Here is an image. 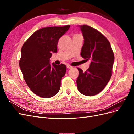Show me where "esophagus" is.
Here are the masks:
<instances>
[{
  "label": "esophagus",
  "mask_w": 134,
  "mask_h": 134,
  "mask_svg": "<svg viewBox=\"0 0 134 134\" xmlns=\"http://www.w3.org/2000/svg\"><path fill=\"white\" fill-rule=\"evenodd\" d=\"M66 67H67L68 69H71V68H72V66H71L70 65H68L66 66Z\"/></svg>",
  "instance_id": "esophagus-1"
}]
</instances>
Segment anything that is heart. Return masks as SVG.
Masks as SVG:
<instances>
[{
	"label": "heart",
	"mask_w": 134,
	"mask_h": 134,
	"mask_svg": "<svg viewBox=\"0 0 134 134\" xmlns=\"http://www.w3.org/2000/svg\"><path fill=\"white\" fill-rule=\"evenodd\" d=\"M75 36H78V35H75Z\"/></svg>",
	"instance_id": "b5f03b06"
}]
</instances>
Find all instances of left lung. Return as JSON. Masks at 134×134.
<instances>
[{
    "mask_svg": "<svg viewBox=\"0 0 134 134\" xmlns=\"http://www.w3.org/2000/svg\"><path fill=\"white\" fill-rule=\"evenodd\" d=\"M79 27L84 40L80 55L91 62L86 71L78 68L77 87L83 95L93 96L102 91L110 80L114 54L108 40L99 31L87 25Z\"/></svg>",
    "mask_w": 134,
    "mask_h": 134,
    "instance_id": "8db88e82",
    "label": "left lung"
}]
</instances>
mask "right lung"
<instances>
[{
    "mask_svg": "<svg viewBox=\"0 0 134 134\" xmlns=\"http://www.w3.org/2000/svg\"><path fill=\"white\" fill-rule=\"evenodd\" d=\"M70 27L41 28L34 32L22 47L19 67L24 79L30 90L42 98H50L59 91L66 67L63 64H51L50 59L52 53L57 52L59 40Z\"/></svg>",
    "mask_w": 134,
    "mask_h": 134,
    "instance_id": "add662e5",
    "label": "right lung"
}]
</instances>
